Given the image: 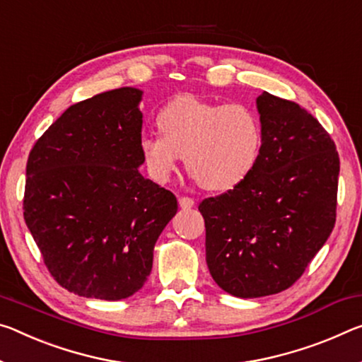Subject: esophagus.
Segmentation results:
<instances>
[{"instance_id": "34e87169", "label": "esophagus", "mask_w": 362, "mask_h": 362, "mask_svg": "<svg viewBox=\"0 0 362 362\" xmlns=\"http://www.w3.org/2000/svg\"><path fill=\"white\" fill-rule=\"evenodd\" d=\"M179 204L182 209H190L194 206V199L193 198H188V197H180L179 198Z\"/></svg>"}]
</instances>
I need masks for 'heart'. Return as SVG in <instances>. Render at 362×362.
Masks as SVG:
<instances>
[{"label":"heart","instance_id":"obj_1","mask_svg":"<svg viewBox=\"0 0 362 362\" xmlns=\"http://www.w3.org/2000/svg\"><path fill=\"white\" fill-rule=\"evenodd\" d=\"M160 135H143L140 154L159 183L168 182L182 156L193 179L206 190L227 192L256 168L262 129L243 105H222L192 95L177 96L158 112Z\"/></svg>","mask_w":362,"mask_h":362}]
</instances>
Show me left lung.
<instances>
[{"instance_id":"obj_1","label":"left lung","mask_w":362,"mask_h":362,"mask_svg":"<svg viewBox=\"0 0 362 362\" xmlns=\"http://www.w3.org/2000/svg\"><path fill=\"white\" fill-rule=\"evenodd\" d=\"M256 107L262 129L256 168L198 208L209 274L237 298L293 285L330 237L337 216L340 158L330 135L306 109L267 91Z\"/></svg>"}]
</instances>
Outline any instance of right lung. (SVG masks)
I'll return each instance as SVG.
<instances>
[{
  "instance_id": "add662e5",
  "label": "right lung",
  "mask_w": 362,
  "mask_h": 362,
  "mask_svg": "<svg viewBox=\"0 0 362 362\" xmlns=\"http://www.w3.org/2000/svg\"><path fill=\"white\" fill-rule=\"evenodd\" d=\"M143 91L67 107L27 160L24 219L48 271L78 296L119 301L145 285L177 198L140 174Z\"/></svg>"
}]
</instances>
